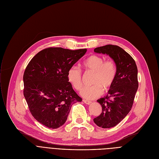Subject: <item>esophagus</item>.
<instances>
[{"label":"esophagus","mask_w":159,"mask_h":159,"mask_svg":"<svg viewBox=\"0 0 159 159\" xmlns=\"http://www.w3.org/2000/svg\"><path fill=\"white\" fill-rule=\"evenodd\" d=\"M83 102H84L85 104H90L91 103V101H87V100H85V99H84L83 100Z\"/></svg>","instance_id":"34e87169"}]
</instances>
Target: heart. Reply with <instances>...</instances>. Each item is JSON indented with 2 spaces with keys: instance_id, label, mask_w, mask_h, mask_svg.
<instances>
[{
  "instance_id": "obj_1",
  "label": "heart",
  "mask_w": 159,
  "mask_h": 159,
  "mask_svg": "<svg viewBox=\"0 0 159 159\" xmlns=\"http://www.w3.org/2000/svg\"><path fill=\"white\" fill-rule=\"evenodd\" d=\"M82 66L88 71L94 73L91 86L83 88L80 95L86 99L91 100L98 98L105 91L109 89L115 82L116 75V67L113 60L104 61L101 56L93 55L88 57L82 62ZM67 78L70 84L77 91L82 87V72L76 66H72L67 73Z\"/></svg>"
}]
</instances>
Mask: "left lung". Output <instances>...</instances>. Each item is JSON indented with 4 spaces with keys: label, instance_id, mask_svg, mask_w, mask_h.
<instances>
[{
    "label": "left lung",
    "instance_id": "1",
    "mask_svg": "<svg viewBox=\"0 0 159 159\" xmlns=\"http://www.w3.org/2000/svg\"><path fill=\"white\" fill-rule=\"evenodd\" d=\"M94 52L109 55L116 67V75L106 96L97 100L102 113L93 119L98 126L110 128L117 125L130 111L137 91L138 70L131 56L120 47L106 45L96 48Z\"/></svg>",
    "mask_w": 159,
    "mask_h": 159
}]
</instances>
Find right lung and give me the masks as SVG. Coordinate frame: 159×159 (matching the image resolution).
<instances>
[{
	"label": "right lung",
	"mask_w": 159,
	"mask_h": 159,
	"mask_svg": "<svg viewBox=\"0 0 159 159\" xmlns=\"http://www.w3.org/2000/svg\"><path fill=\"white\" fill-rule=\"evenodd\" d=\"M86 52V49L48 48L28 64L23 76L24 95L31 115L44 126L61 127L71 106L82 101L68 82L67 73Z\"/></svg>",
	"instance_id": "add662e5"
}]
</instances>
